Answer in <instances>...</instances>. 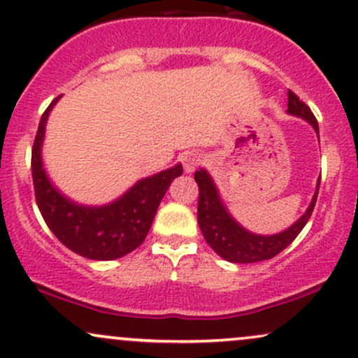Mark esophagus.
<instances>
[{
	"instance_id": "esophagus-1",
	"label": "esophagus",
	"mask_w": 358,
	"mask_h": 358,
	"mask_svg": "<svg viewBox=\"0 0 358 358\" xmlns=\"http://www.w3.org/2000/svg\"><path fill=\"white\" fill-rule=\"evenodd\" d=\"M182 164L185 171H187V173H192V171L196 170V166L201 164V157L198 155L196 152H187L182 157Z\"/></svg>"
}]
</instances>
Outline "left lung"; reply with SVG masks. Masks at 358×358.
<instances>
[{
  "label": "left lung",
  "mask_w": 358,
  "mask_h": 358,
  "mask_svg": "<svg viewBox=\"0 0 358 358\" xmlns=\"http://www.w3.org/2000/svg\"><path fill=\"white\" fill-rule=\"evenodd\" d=\"M287 112L291 115L302 117L314 127L315 132L319 134V124L315 115L306 102H302L292 90L287 92ZM194 182L198 183L200 196H198V224L205 236V241L210 244L211 250L220 255L223 259L229 262H259L271 259L278 256L280 251H284L291 244L297 234L302 231L307 221H309L312 211H314L315 201H317L319 185L315 189L314 198H312L309 208L299 220L294 223L286 231L273 234V236H261V234H252L241 228L234 221L229 213L226 211L223 201L220 200L218 189L213 183L211 176L205 170H198L194 173Z\"/></svg>",
  "instance_id": "8db88e82"
}]
</instances>
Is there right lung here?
Wrapping results in <instances>:
<instances>
[{"mask_svg":"<svg viewBox=\"0 0 358 358\" xmlns=\"http://www.w3.org/2000/svg\"><path fill=\"white\" fill-rule=\"evenodd\" d=\"M57 99L41 117L31 153L34 194L41 215L59 241L87 259L110 261L129 255L145 241L162 198L170 183L183 173L182 165L140 180L110 205L92 208L67 200L49 182L41 160L48 115Z\"/></svg>","mask_w":358,"mask_h":358,"instance_id":"right-lung-1","label":"right lung"}]
</instances>
